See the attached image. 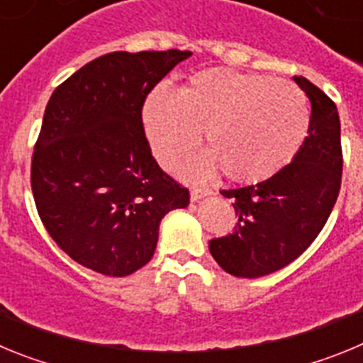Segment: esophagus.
Instances as JSON below:
<instances>
[{
	"instance_id": "1",
	"label": "esophagus",
	"mask_w": 363,
	"mask_h": 363,
	"mask_svg": "<svg viewBox=\"0 0 363 363\" xmlns=\"http://www.w3.org/2000/svg\"><path fill=\"white\" fill-rule=\"evenodd\" d=\"M209 194H213V191H211L209 187H192L191 189V200L192 201L201 200V198L209 196Z\"/></svg>"
}]
</instances>
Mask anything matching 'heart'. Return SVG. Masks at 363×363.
<instances>
[{
    "label": "heart",
    "mask_w": 363,
    "mask_h": 363,
    "mask_svg": "<svg viewBox=\"0 0 363 363\" xmlns=\"http://www.w3.org/2000/svg\"><path fill=\"white\" fill-rule=\"evenodd\" d=\"M154 156L176 169L200 143L196 176L220 167L230 182L259 184L289 165L309 136L311 108L300 86L264 74L209 69L178 92L156 89L142 111Z\"/></svg>",
    "instance_id": "heart-1"
}]
</instances>
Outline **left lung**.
<instances>
[{
	"label": "left lung",
	"mask_w": 363,
	"mask_h": 363,
	"mask_svg": "<svg viewBox=\"0 0 363 363\" xmlns=\"http://www.w3.org/2000/svg\"><path fill=\"white\" fill-rule=\"evenodd\" d=\"M311 101V129L296 158L277 176L230 189L238 223L213 238L218 265L238 278H258L289 265L325 225L342 185L340 116L335 101L303 76H294Z\"/></svg>",
	"instance_id": "left-lung-1"
}]
</instances>
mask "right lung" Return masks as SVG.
<instances>
[{"mask_svg":"<svg viewBox=\"0 0 363 363\" xmlns=\"http://www.w3.org/2000/svg\"><path fill=\"white\" fill-rule=\"evenodd\" d=\"M189 56L105 54L50 96L32 152V194L50 238L83 267L133 274L152 258L162 218L189 205V189L154 160L142 120L149 92Z\"/></svg>","mask_w":363,"mask_h":363,"instance_id":"1","label":"right lung"}]
</instances>
